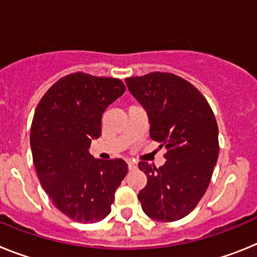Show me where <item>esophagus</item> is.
<instances>
[{"mask_svg":"<svg viewBox=\"0 0 257 257\" xmlns=\"http://www.w3.org/2000/svg\"><path fill=\"white\" fill-rule=\"evenodd\" d=\"M128 168L129 171H133V169L137 168V163L133 162V160H128Z\"/></svg>","mask_w":257,"mask_h":257,"instance_id":"esophagus-1","label":"esophagus"}]
</instances>
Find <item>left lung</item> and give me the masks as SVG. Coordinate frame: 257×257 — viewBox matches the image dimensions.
Segmentation results:
<instances>
[{
  "label": "left lung",
  "mask_w": 257,
  "mask_h": 257,
  "mask_svg": "<svg viewBox=\"0 0 257 257\" xmlns=\"http://www.w3.org/2000/svg\"><path fill=\"white\" fill-rule=\"evenodd\" d=\"M126 86L147 111L150 137L166 146L164 166L138 167L147 185L138 193L144 212L156 221L185 217L202 199L218 158V128L211 106L193 84L175 73L126 77Z\"/></svg>",
  "instance_id": "1"
}]
</instances>
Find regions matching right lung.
<instances>
[{
  "instance_id": "add662e5",
  "label": "right lung",
  "mask_w": 257,
  "mask_h": 257,
  "mask_svg": "<svg viewBox=\"0 0 257 257\" xmlns=\"http://www.w3.org/2000/svg\"><path fill=\"white\" fill-rule=\"evenodd\" d=\"M125 91L120 79L63 76L40 99L31 126L33 164L53 204L79 222L101 221L128 172L122 159H94L104 110Z\"/></svg>"
}]
</instances>
